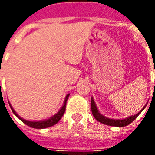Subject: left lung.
<instances>
[{"instance_id": "1", "label": "left lung", "mask_w": 155, "mask_h": 155, "mask_svg": "<svg viewBox=\"0 0 155 155\" xmlns=\"http://www.w3.org/2000/svg\"><path fill=\"white\" fill-rule=\"evenodd\" d=\"M147 104H148V102H147L146 104L143 106V109H141V110H140V112H138L137 114H133V115L127 117V118H124V119H120V120L117 119V120H115V119H110V118H107V117L104 116L103 114H101V113H100L99 110H98L97 106H96V104H95V102H94V98L91 97V111H92V114H93L94 118H95L99 122H101V123L107 124V125H110V126L124 127L126 126L128 124H130L131 122H133L134 120H135L137 117H138V115L145 109Z\"/></svg>"}]
</instances>
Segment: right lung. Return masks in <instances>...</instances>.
I'll list each match as a JSON object with an SVG mask.
<instances>
[{"label":"right lung","mask_w":155,"mask_h":155,"mask_svg":"<svg viewBox=\"0 0 155 155\" xmlns=\"http://www.w3.org/2000/svg\"><path fill=\"white\" fill-rule=\"evenodd\" d=\"M70 96V94H66V96L64 98V103L62 104L61 108L59 110L57 113L54 115H52L50 118L48 119H45V120H35V121H31V120H26L25 119H23L15 111V110L13 109V107L12 106L11 103L9 102V105L10 107L12 109V112L13 114H15V116L18 118L19 120H21L24 124H25L26 125H28L30 127H32V128H35V129H45V128H48V127H51L54 125L55 124H57L59 122V120H61V117L63 116L64 114V111H65V105H66V101H67L68 98Z\"/></svg>","instance_id":"1"}]
</instances>
